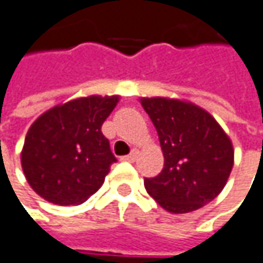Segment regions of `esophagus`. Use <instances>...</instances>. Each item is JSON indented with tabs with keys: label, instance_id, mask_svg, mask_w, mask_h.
<instances>
[{
	"label": "esophagus",
	"instance_id": "34e87169",
	"mask_svg": "<svg viewBox=\"0 0 263 263\" xmlns=\"http://www.w3.org/2000/svg\"><path fill=\"white\" fill-rule=\"evenodd\" d=\"M136 157H138V151H136V149H132V153H130V154H127V156H124L122 160H124V161H130V163H133V161L136 160Z\"/></svg>",
	"mask_w": 263,
	"mask_h": 263
}]
</instances>
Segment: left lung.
<instances>
[{
  "instance_id": "8db88e82",
  "label": "left lung",
  "mask_w": 263,
  "mask_h": 263,
  "mask_svg": "<svg viewBox=\"0 0 263 263\" xmlns=\"http://www.w3.org/2000/svg\"><path fill=\"white\" fill-rule=\"evenodd\" d=\"M159 135L163 171L143 184L161 208L184 214L218 196L234 166L231 139L218 122L195 104L174 99H142Z\"/></svg>"
}]
</instances>
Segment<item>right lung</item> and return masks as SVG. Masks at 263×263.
I'll return each instance as SVG.
<instances>
[{
	"mask_svg": "<svg viewBox=\"0 0 263 263\" xmlns=\"http://www.w3.org/2000/svg\"><path fill=\"white\" fill-rule=\"evenodd\" d=\"M118 97L89 96L57 106L29 127L21 154L32 190L57 205H78L104 182L117 157L102 133Z\"/></svg>",
	"mask_w": 263,
	"mask_h": 263,
	"instance_id": "right-lung-1",
	"label": "right lung"
}]
</instances>
